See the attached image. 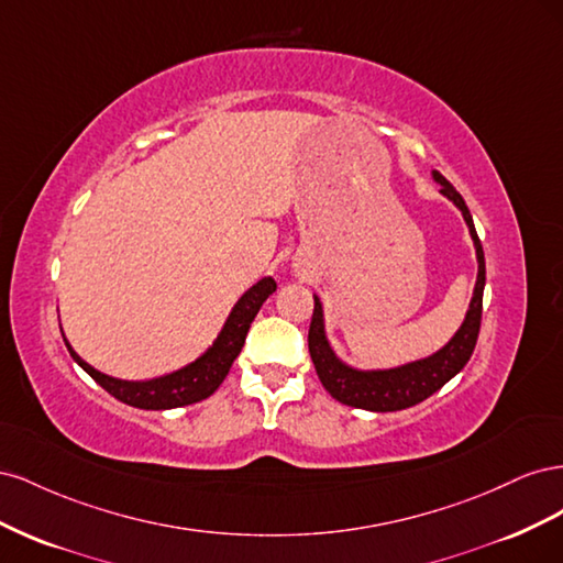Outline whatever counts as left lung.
<instances>
[{
  "label": "left lung",
  "instance_id": "8db88e82",
  "mask_svg": "<svg viewBox=\"0 0 563 563\" xmlns=\"http://www.w3.org/2000/svg\"><path fill=\"white\" fill-rule=\"evenodd\" d=\"M432 176L441 185V192H444L455 207L463 211V218L474 240L476 261H479V275H476V286H474V296L470 302L467 317L463 321V327H460L457 333L451 338V343L446 347H441L437 354L428 356V360H420V362L406 364L401 368H389V371H356L335 360L333 350L327 343V335H323L321 302L319 298H314V312H312L310 333H308L310 356L314 362L321 385L327 387V391L333 399H338L345 406L387 413V411H401V408L424 401L430 395H434L437 389L444 387L455 373L470 362L476 338H479L482 310H484L482 308L484 284H486L484 249H482L479 236H476L474 220L465 199L460 197L457 190H453V185L439 172H434Z\"/></svg>",
  "mask_w": 563,
  "mask_h": 563
}]
</instances>
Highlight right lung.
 I'll return each mask as SVG.
<instances>
[{"mask_svg": "<svg viewBox=\"0 0 563 563\" xmlns=\"http://www.w3.org/2000/svg\"><path fill=\"white\" fill-rule=\"evenodd\" d=\"M275 291H277V282L272 277H265L255 286H251L249 291L240 298V302L234 305V310H232L230 319L225 321V327H223V331H220L213 347L207 354H201L199 360L192 362L190 366H185V368L172 373V376H164L157 380L126 383V380L110 378V376H106V373H100L84 362L81 356L70 345H67V340H65V345H67V350H70L73 360L84 371H87L100 387L110 391V395L119 401H124L135 408H145V411H164V408L187 406V404H195V401L211 397L213 391L220 387V383L225 380L232 362L236 360V354H240L244 347L251 321L263 308V302Z\"/></svg>", "mask_w": 563, "mask_h": 563, "instance_id": "1", "label": "right lung"}]
</instances>
